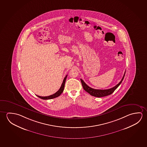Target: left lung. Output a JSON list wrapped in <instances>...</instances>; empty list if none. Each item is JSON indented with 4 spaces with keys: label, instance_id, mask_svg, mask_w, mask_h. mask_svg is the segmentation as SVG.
<instances>
[{
    "label": "left lung",
    "instance_id": "8db88e82",
    "mask_svg": "<svg viewBox=\"0 0 147 147\" xmlns=\"http://www.w3.org/2000/svg\"><path fill=\"white\" fill-rule=\"evenodd\" d=\"M125 73L126 71L125 72V74L123 75V77L122 78L121 81L119 83V84H117L116 86L112 87L111 88L108 89H105V90H100V89H93L89 87L87 85L84 81L83 80L81 79V81L82 85L83 86V89L85 91L87 92L88 93H89L91 96H94L95 97H98V98H100V97H103V96H109L110 94H112L114 90L119 86V85L121 84V82L123 80L125 75Z\"/></svg>",
    "mask_w": 147,
    "mask_h": 147
}]
</instances>
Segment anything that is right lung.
Segmentation results:
<instances>
[{"label": "right lung", "instance_id": "obj_1", "mask_svg": "<svg viewBox=\"0 0 147 147\" xmlns=\"http://www.w3.org/2000/svg\"><path fill=\"white\" fill-rule=\"evenodd\" d=\"M67 75L64 78V79L63 80V83L61 85V86L60 89H59V90L58 91H57L56 93H54L51 96H37L38 97L43 99V100H49V99H52V98H57L59 96H60L61 95V94L63 92V90H64V86H65V83L66 80L67 78Z\"/></svg>", "mask_w": 147, "mask_h": 147}]
</instances>
